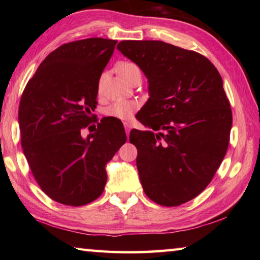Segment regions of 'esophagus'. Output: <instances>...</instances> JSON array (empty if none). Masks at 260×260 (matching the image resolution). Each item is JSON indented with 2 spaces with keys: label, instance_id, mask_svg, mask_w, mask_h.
Segmentation results:
<instances>
[{
  "label": "esophagus",
  "instance_id": "34e87169",
  "mask_svg": "<svg viewBox=\"0 0 260 260\" xmlns=\"http://www.w3.org/2000/svg\"><path fill=\"white\" fill-rule=\"evenodd\" d=\"M124 127H125L126 134H127V135H128V134H129V131H131V128H132V126H131V124H128V122H124Z\"/></svg>",
  "mask_w": 260,
  "mask_h": 260
}]
</instances>
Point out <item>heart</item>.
I'll list each match as a JSON object with an SVG mask.
<instances>
[{
  "label": "heart",
  "mask_w": 260,
  "mask_h": 260,
  "mask_svg": "<svg viewBox=\"0 0 260 260\" xmlns=\"http://www.w3.org/2000/svg\"><path fill=\"white\" fill-rule=\"evenodd\" d=\"M135 70H139V68L136 67L135 64L129 63V61L120 63L119 67H118V71H119L120 76L124 80L132 72L135 71ZM138 109H139V103L135 102V101H118V102L112 103L110 107L105 109L104 113L107 114L108 117L126 120V119H129Z\"/></svg>",
  "instance_id": "obj_1"
}]
</instances>
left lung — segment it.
Returning <instances> with one entry per match:
<instances>
[{"label":"left lung","mask_w":260,"mask_h":260,"mask_svg":"<svg viewBox=\"0 0 260 260\" xmlns=\"http://www.w3.org/2000/svg\"><path fill=\"white\" fill-rule=\"evenodd\" d=\"M117 49L148 78L139 121L158 132L129 134L143 190L159 205H181L208 187L227 152L233 118L222 79L205 56L162 41H121Z\"/></svg>","instance_id":"8db88e82"}]
</instances>
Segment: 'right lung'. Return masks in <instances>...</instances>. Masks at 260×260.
<instances>
[{
  "label": "right lung",
  "instance_id": "add662e5",
  "mask_svg": "<svg viewBox=\"0 0 260 260\" xmlns=\"http://www.w3.org/2000/svg\"><path fill=\"white\" fill-rule=\"evenodd\" d=\"M116 43L103 38L64 43L39 65L21 95L24 155L43 192L60 204L81 206L99 199L108 179L105 165L127 140L122 122L112 117L82 138Z\"/></svg>",
  "mask_w": 260,
  "mask_h": 260
}]
</instances>
